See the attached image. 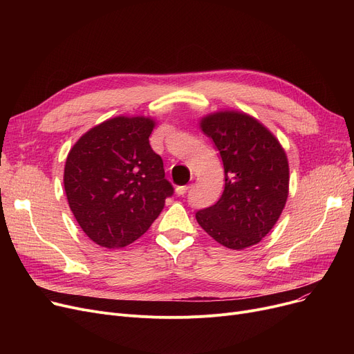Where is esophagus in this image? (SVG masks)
Wrapping results in <instances>:
<instances>
[{"mask_svg": "<svg viewBox=\"0 0 354 354\" xmlns=\"http://www.w3.org/2000/svg\"><path fill=\"white\" fill-rule=\"evenodd\" d=\"M191 188V185H183V187H176V195L183 196Z\"/></svg>", "mask_w": 354, "mask_h": 354, "instance_id": "obj_1", "label": "esophagus"}]
</instances>
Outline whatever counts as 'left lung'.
I'll return each mask as SVG.
<instances>
[{"mask_svg":"<svg viewBox=\"0 0 354 354\" xmlns=\"http://www.w3.org/2000/svg\"><path fill=\"white\" fill-rule=\"evenodd\" d=\"M201 127L218 149L225 188L215 205L195 214L198 224L227 248L255 245L275 225L288 196L284 149L267 127L239 111H218Z\"/></svg>","mask_w":354,"mask_h":354,"instance_id":"1","label":"left lung"}]
</instances>
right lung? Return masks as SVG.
I'll use <instances>...</instances> for the list:
<instances>
[{
	"mask_svg": "<svg viewBox=\"0 0 354 354\" xmlns=\"http://www.w3.org/2000/svg\"><path fill=\"white\" fill-rule=\"evenodd\" d=\"M155 122L119 116L90 129L71 147L64 166L70 209L86 235L106 248L142 236L174 187L149 136Z\"/></svg>",
	"mask_w": 354,
	"mask_h": 354,
	"instance_id": "add662e5",
	"label": "right lung"
}]
</instances>
